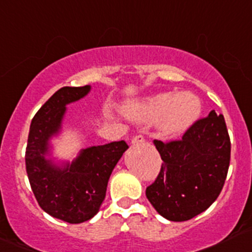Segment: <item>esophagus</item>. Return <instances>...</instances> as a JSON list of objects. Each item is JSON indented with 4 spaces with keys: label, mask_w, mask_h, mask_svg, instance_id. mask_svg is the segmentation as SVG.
Returning <instances> with one entry per match:
<instances>
[{
    "label": "esophagus",
    "mask_w": 252,
    "mask_h": 252,
    "mask_svg": "<svg viewBox=\"0 0 252 252\" xmlns=\"http://www.w3.org/2000/svg\"><path fill=\"white\" fill-rule=\"evenodd\" d=\"M145 142V138L143 134H137V136H134L133 138H132V144H141V143H144Z\"/></svg>",
    "instance_id": "esophagus-1"
}]
</instances>
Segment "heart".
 <instances>
[{"label":"heart","mask_w":252,"mask_h":252,"mask_svg":"<svg viewBox=\"0 0 252 252\" xmlns=\"http://www.w3.org/2000/svg\"><path fill=\"white\" fill-rule=\"evenodd\" d=\"M200 103L190 93L155 95L137 110V116L145 121L161 119L160 127L165 134H175L187 128L199 115Z\"/></svg>","instance_id":"heart-1"}]
</instances>
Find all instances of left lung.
<instances>
[{"mask_svg": "<svg viewBox=\"0 0 252 252\" xmlns=\"http://www.w3.org/2000/svg\"><path fill=\"white\" fill-rule=\"evenodd\" d=\"M161 168L145 195L165 219L188 221L209 209L221 193L230 161V138L215 110L194 121L182 138L154 141Z\"/></svg>", "mask_w": 252, "mask_h": 252, "instance_id": "obj_1", "label": "left lung"}]
</instances>
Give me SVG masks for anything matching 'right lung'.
<instances>
[{
	"mask_svg": "<svg viewBox=\"0 0 252 252\" xmlns=\"http://www.w3.org/2000/svg\"><path fill=\"white\" fill-rule=\"evenodd\" d=\"M90 86L62 87L38 109L30 125L25 166L36 200L43 211L68 223L92 219L105 198L109 177L124 152L125 141L91 147L64 168L56 167L47 154V142L57 133L65 105L86 95Z\"/></svg>",
	"mask_w": 252,
	"mask_h": 252,
	"instance_id": "1",
	"label": "right lung"
}]
</instances>
